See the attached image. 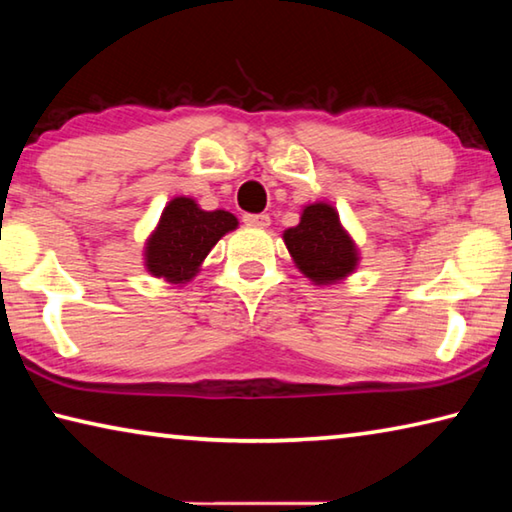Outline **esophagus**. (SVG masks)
Returning <instances> with one entry per match:
<instances>
[{"mask_svg": "<svg viewBox=\"0 0 512 512\" xmlns=\"http://www.w3.org/2000/svg\"><path fill=\"white\" fill-rule=\"evenodd\" d=\"M244 223L253 225V228H268V225H271V216L268 214H244Z\"/></svg>", "mask_w": 512, "mask_h": 512, "instance_id": "obj_1", "label": "esophagus"}]
</instances>
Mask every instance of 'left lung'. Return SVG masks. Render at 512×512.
<instances>
[{
  "label": "left lung",
  "instance_id": "obj_1",
  "mask_svg": "<svg viewBox=\"0 0 512 512\" xmlns=\"http://www.w3.org/2000/svg\"><path fill=\"white\" fill-rule=\"evenodd\" d=\"M293 262L314 284H336L354 273L359 250L341 225L339 212L327 203H311L300 214V223L284 230Z\"/></svg>",
  "mask_w": 512,
  "mask_h": 512
}]
</instances>
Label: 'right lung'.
Returning a JSON list of instances; mask_svg holds the SVG:
<instances>
[{
  "label": "right lung",
  "mask_w": 512,
  "mask_h": 512,
  "mask_svg": "<svg viewBox=\"0 0 512 512\" xmlns=\"http://www.w3.org/2000/svg\"><path fill=\"white\" fill-rule=\"evenodd\" d=\"M239 225L237 216L214 210L205 212L194 198L176 196L162 210L158 228L146 239L144 266L155 277L185 284L201 271L203 259L225 232Z\"/></svg>",
  "instance_id": "obj_1"
}]
</instances>
